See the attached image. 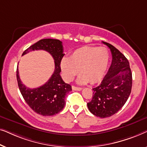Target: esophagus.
<instances>
[{
  "label": "esophagus",
  "mask_w": 147,
  "mask_h": 147,
  "mask_svg": "<svg viewBox=\"0 0 147 147\" xmlns=\"http://www.w3.org/2000/svg\"><path fill=\"white\" fill-rule=\"evenodd\" d=\"M72 90H76V91H80V90H82V88L80 87H76L75 86H72Z\"/></svg>",
  "instance_id": "esophagus-1"
}]
</instances>
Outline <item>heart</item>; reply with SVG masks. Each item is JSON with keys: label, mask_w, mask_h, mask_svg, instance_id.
<instances>
[{"label": "heart", "mask_w": 147, "mask_h": 147, "mask_svg": "<svg viewBox=\"0 0 147 147\" xmlns=\"http://www.w3.org/2000/svg\"><path fill=\"white\" fill-rule=\"evenodd\" d=\"M110 55L104 47H83L75 50L69 58H63L61 68L64 78L71 81L79 73L78 83L96 84L101 81L108 69Z\"/></svg>", "instance_id": "b5f03b06"}]
</instances>
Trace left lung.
I'll use <instances>...</instances> for the list:
<instances>
[{"label":"left lung","mask_w":147,"mask_h":147,"mask_svg":"<svg viewBox=\"0 0 147 147\" xmlns=\"http://www.w3.org/2000/svg\"><path fill=\"white\" fill-rule=\"evenodd\" d=\"M110 48L111 65L101 84L92 88L91 102L87 104L91 113L100 118L110 117L118 112L129 97L132 89V72L125 56L111 44L102 41Z\"/></svg>","instance_id":"obj_1"}]
</instances>
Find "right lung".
<instances>
[{
    "label": "right lung",
    "instance_id": "1",
    "mask_svg": "<svg viewBox=\"0 0 147 147\" xmlns=\"http://www.w3.org/2000/svg\"><path fill=\"white\" fill-rule=\"evenodd\" d=\"M35 50H44L52 55L55 61L53 74L42 86L37 88H29L22 83L17 66L18 86L24 100L34 112L42 116H53L63 110L65 104V95L71 91V86L65 83L60 76V63L65 55L62 42L58 39H41L30 46L22 55Z\"/></svg>",
    "mask_w": 147,
    "mask_h": 147
}]
</instances>
